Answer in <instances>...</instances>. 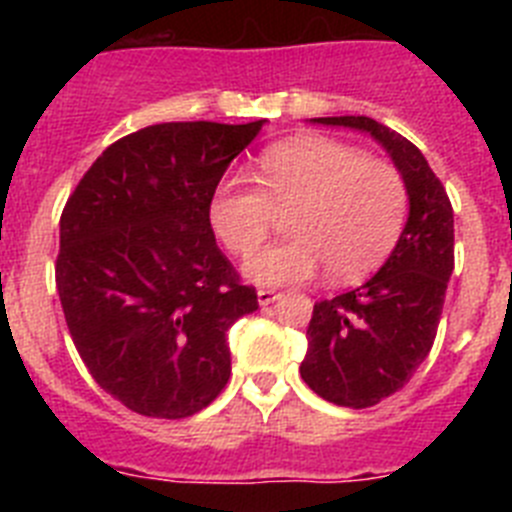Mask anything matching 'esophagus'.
<instances>
[{
    "label": "esophagus",
    "mask_w": 512,
    "mask_h": 512,
    "mask_svg": "<svg viewBox=\"0 0 512 512\" xmlns=\"http://www.w3.org/2000/svg\"><path fill=\"white\" fill-rule=\"evenodd\" d=\"M256 297H259V305L266 307V305H271V302H277L282 295H279V292H274V289H259V292H256Z\"/></svg>",
    "instance_id": "34e87169"
}]
</instances>
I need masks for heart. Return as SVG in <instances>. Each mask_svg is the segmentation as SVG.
Wrapping results in <instances>:
<instances>
[{
  "instance_id": "heart-1",
  "label": "heart",
  "mask_w": 512,
  "mask_h": 512,
  "mask_svg": "<svg viewBox=\"0 0 512 512\" xmlns=\"http://www.w3.org/2000/svg\"><path fill=\"white\" fill-rule=\"evenodd\" d=\"M256 184H220L210 200V225L230 253L248 256L277 214L290 215L293 238L243 264L246 279L264 287L307 282L323 266L333 282H356L384 264L408 217L400 171L338 140L271 146L259 158Z\"/></svg>"
}]
</instances>
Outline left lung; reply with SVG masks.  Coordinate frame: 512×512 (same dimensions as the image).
I'll list each match as a JSON object with an SVG mask.
<instances>
[{"mask_svg":"<svg viewBox=\"0 0 512 512\" xmlns=\"http://www.w3.org/2000/svg\"><path fill=\"white\" fill-rule=\"evenodd\" d=\"M369 133L390 153L408 187V223L382 269L361 287L312 307L300 374L323 400L372 408L410 382L436 338L454 271V210L423 153L364 115L312 117Z\"/></svg>","mask_w":512,"mask_h":512,"instance_id":"8db88e82","label":"left lung"}]
</instances>
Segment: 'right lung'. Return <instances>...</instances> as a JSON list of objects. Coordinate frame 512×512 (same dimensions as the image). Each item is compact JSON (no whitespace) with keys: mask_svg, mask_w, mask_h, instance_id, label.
<instances>
[{"mask_svg":"<svg viewBox=\"0 0 512 512\" xmlns=\"http://www.w3.org/2000/svg\"><path fill=\"white\" fill-rule=\"evenodd\" d=\"M264 122H161L125 135L63 207L66 325L94 382L133 413L187 418L228 384L225 333L259 300L217 248L210 200Z\"/></svg>","mask_w":512,"mask_h":512,"instance_id":"right-lung-1","label":"right lung"}]
</instances>
